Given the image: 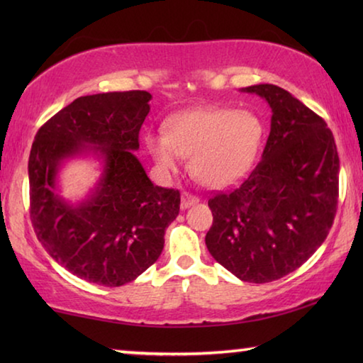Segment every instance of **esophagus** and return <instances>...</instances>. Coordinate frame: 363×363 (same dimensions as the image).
Returning a JSON list of instances; mask_svg holds the SVG:
<instances>
[{
    "instance_id": "34e87169",
    "label": "esophagus",
    "mask_w": 363,
    "mask_h": 363,
    "mask_svg": "<svg viewBox=\"0 0 363 363\" xmlns=\"http://www.w3.org/2000/svg\"><path fill=\"white\" fill-rule=\"evenodd\" d=\"M199 201H200L199 196H195V195L189 194V192H184L181 195V210H187V208L196 205Z\"/></svg>"
}]
</instances>
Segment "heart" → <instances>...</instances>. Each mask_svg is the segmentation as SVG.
Instances as JSON below:
<instances>
[{
	"label": "heart",
	"mask_w": 363,
	"mask_h": 363,
	"mask_svg": "<svg viewBox=\"0 0 363 363\" xmlns=\"http://www.w3.org/2000/svg\"><path fill=\"white\" fill-rule=\"evenodd\" d=\"M167 133H147L145 147L163 174H173L182 157L206 187H225L247 173L259 152L264 125L251 110L199 107L171 115Z\"/></svg>",
	"instance_id": "b5f03b06"
}]
</instances>
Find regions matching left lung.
Instances as JSON below:
<instances>
[{"label": "left lung", "instance_id": "obj_1", "mask_svg": "<svg viewBox=\"0 0 363 363\" xmlns=\"http://www.w3.org/2000/svg\"><path fill=\"white\" fill-rule=\"evenodd\" d=\"M242 93L272 110L261 162L230 192L208 200L210 255L250 284L285 277L325 242L337 205L340 157L320 116L284 88L255 84Z\"/></svg>", "mask_w": 363, "mask_h": 363}]
</instances>
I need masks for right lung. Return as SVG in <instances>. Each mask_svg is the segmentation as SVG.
Segmentation results:
<instances>
[{
    "mask_svg": "<svg viewBox=\"0 0 363 363\" xmlns=\"http://www.w3.org/2000/svg\"><path fill=\"white\" fill-rule=\"evenodd\" d=\"M150 99L147 91L78 97L40 128L30 150L36 237L54 261L91 284L138 279L162 255L164 230L179 214V190L155 186L134 155ZM89 156L100 162L96 186L82 201L65 199L60 169Z\"/></svg>",
    "mask_w": 363,
    "mask_h": 363,
    "instance_id": "obj_1",
    "label": "right lung"
}]
</instances>
